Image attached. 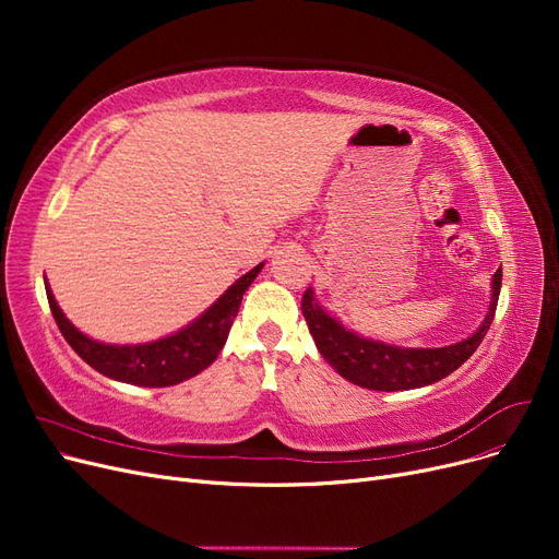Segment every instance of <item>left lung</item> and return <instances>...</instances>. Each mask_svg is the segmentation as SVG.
Masks as SVG:
<instances>
[{
	"mask_svg": "<svg viewBox=\"0 0 559 559\" xmlns=\"http://www.w3.org/2000/svg\"><path fill=\"white\" fill-rule=\"evenodd\" d=\"M499 292L501 267L492 277V300H489L483 324L464 341L445 347H399L370 341V337L345 329L341 321L331 317L317 300L312 286L302 294L300 308L319 354L337 370V376H343L352 384L373 389V392H401V389L427 386L448 378L478 349L495 319Z\"/></svg>",
	"mask_w": 559,
	"mask_h": 559,
	"instance_id": "8db88e82",
	"label": "left lung"
}]
</instances>
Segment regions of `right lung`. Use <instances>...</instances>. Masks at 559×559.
<instances>
[{"label": "right lung", "mask_w": 559, "mask_h": 559, "mask_svg": "<svg viewBox=\"0 0 559 559\" xmlns=\"http://www.w3.org/2000/svg\"><path fill=\"white\" fill-rule=\"evenodd\" d=\"M261 267L263 263L249 270L233 286H228L224 296H218L214 306L207 308L198 319H193L189 326H183L167 337H160V341L142 345H109L93 341V337L81 333L64 317L48 282L46 296L64 341L97 373L140 386H173L198 376L200 370H205L218 357V352L226 345L233 319L238 317L242 296L249 289V284L261 273Z\"/></svg>", "instance_id": "right-lung-1"}]
</instances>
